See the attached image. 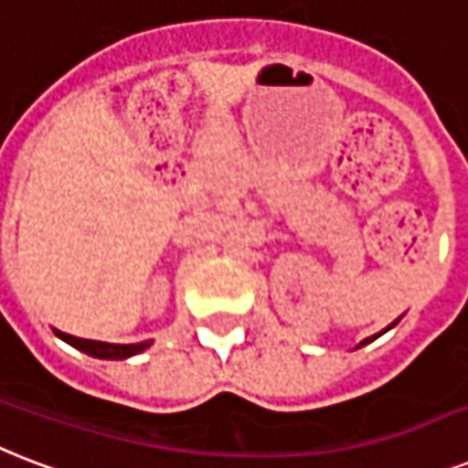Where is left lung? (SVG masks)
Listing matches in <instances>:
<instances>
[{
    "mask_svg": "<svg viewBox=\"0 0 468 468\" xmlns=\"http://www.w3.org/2000/svg\"><path fill=\"white\" fill-rule=\"evenodd\" d=\"M393 324H398V320H396V322H393ZM393 324H390V327H393ZM390 327H386V329H390ZM386 329H383V332H386ZM383 332H381V335H383ZM376 336H378V335H376ZM376 336H368V339H364V342H361V344H358V346H364V344H368V342H373V339H376Z\"/></svg>",
    "mask_w": 468,
    "mask_h": 468,
    "instance_id": "obj_1",
    "label": "left lung"
}]
</instances>
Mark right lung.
Masks as SVG:
<instances>
[{
  "mask_svg": "<svg viewBox=\"0 0 468 468\" xmlns=\"http://www.w3.org/2000/svg\"><path fill=\"white\" fill-rule=\"evenodd\" d=\"M56 335L63 339V342L72 344L75 349L85 351L90 356H97V358H126V356H133V354H139L144 351L151 342H139V344H107V342H92V339H80V336H72V335H65V332H58Z\"/></svg>",
  "mask_w": 468,
  "mask_h": 468,
  "instance_id": "obj_1",
  "label": "right lung"
}]
</instances>
